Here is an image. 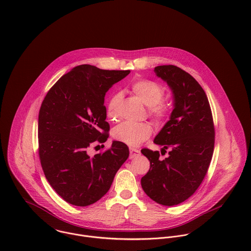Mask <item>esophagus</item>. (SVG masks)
I'll list each match as a JSON object with an SVG mask.
<instances>
[{"label": "esophagus", "mask_w": 251, "mask_h": 251, "mask_svg": "<svg viewBox=\"0 0 251 251\" xmlns=\"http://www.w3.org/2000/svg\"><path fill=\"white\" fill-rule=\"evenodd\" d=\"M129 152H130L129 157H130L131 159L137 157V156L140 154V151L137 150V149H134V148H129Z\"/></svg>", "instance_id": "esophagus-1"}]
</instances>
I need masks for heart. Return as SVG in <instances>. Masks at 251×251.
<instances>
[{
    "label": "heart",
    "mask_w": 251,
    "mask_h": 251,
    "mask_svg": "<svg viewBox=\"0 0 251 251\" xmlns=\"http://www.w3.org/2000/svg\"><path fill=\"white\" fill-rule=\"evenodd\" d=\"M131 93L137 97L146 106L149 107L150 116L156 122L161 123L167 117L168 108L161 102L163 98V88L157 83L151 80H138L130 86ZM121 95L113 94L108 100L106 104V116L114 121L118 117V108L121 102ZM113 137L115 140L126 144L131 147H137L147 140L151 134V127L149 124H135L125 122L117 126L113 129Z\"/></svg>",
    "instance_id": "obj_1"
}]
</instances>
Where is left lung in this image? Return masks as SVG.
<instances>
[{"label":"left lung","mask_w":251,"mask_h":251,"mask_svg":"<svg viewBox=\"0 0 251 251\" xmlns=\"http://www.w3.org/2000/svg\"><path fill=\"white\" fill-rule=\"evenodd\" d=\"M153 72L173 95L169 121L153 140L162 146L161 151H170L161 160L157 151H141L151 163L141 185L154 202L175 206L188 199L205 178L214 152L215 127L208 98L189 73L171 65Z\"/></svg>","instance_id":"1"}]
</instances>
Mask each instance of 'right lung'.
<instances>
[{
	"instance_id": "right-lung-1",
	"label": "right lung",
	"mask_w": 251,
	"mask_h": 251,
	"mask_svg": "<svg viewBox=\"0 0 251 251\" xmlns=\"http://www.w3.org/2000/svg\"><path fill=\"white\" fill-rule=\"evenodd\" d=\"M130 71L77 66L49 90L38 114V153L45 178L68 203L86 207L107 193L129 155L128 147L113 141L111 149L91 157L94 142L104 143L110 129L104 98Z\"/></svg>"
}]
</instances>
